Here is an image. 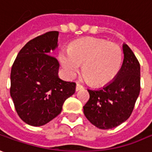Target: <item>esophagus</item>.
Segmentation results:
<instances>
[{
    "instance_id": "esophagus-1",
    "label": "esophagus",
    "mask_w": 152,
    "mask_h": 152,
    "mask_svg": "<svg viewBox=\"0 0 152 152\" xmlns=\"http://www.w3.org/2000/svg\"><path fill=\"white\" fill-rule=\"evenodd\" d=\"M83 88V86L82 85H80V84H78V83H77L76 84V91H78V90H80V89H82Z\"/></svg>"
}]
</instances>
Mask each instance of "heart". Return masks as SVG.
I'll use <instances>...</instances> for the list:
<instances>
[{
  "mask_svg": "<svg viewBox=\"0 0 152 152\" xmlns=\"http://www.w3.org/2000/svg\"><path fill=\"white\" fill-rule=\"evenodd\" d=\"M61 66L69 78L82 72L88 83L95 86L105 85L113 81L122 66L123 53L114 42L95 37H84L74 41L69 51L58 53Z\"/></svg>",
  "mask_w": 152,
  "mask_h": 152,
  "instance_id": "obj_1",
  "label": "heart"
}]
</instances>
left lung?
Wrapping results in <instances>:
<instances>
[{"label": "left lung", "instance_id": "1", "mask_svg": "<svg viewBox=\"0 0 152 152\" xmlns=\"http://www.w3.org/2000/svg\"><path fill=\"white\" fill-rule=\"evenodd\" d=\"M123 53V64L115 78L103 88L88 89L89 99L83 106V114L99 129H112L127 121L140 94V64L125 43Z\"/></svg>", "mask_w": 152, "mask_h": 152}]
</instances>
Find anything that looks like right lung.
I'll return each instance as SVG.
<instances>
[{
    "instance_id": "add662e5",
    "label": "right lung",
    "mask_w": 152,
    "mask_h": 152,
    "mask_svg": "<svg viewBox=\"0 0 152 152\" xmlns=\"http://www.w3.org/2000/svg\"><path fill=\"white\" fill-rule=\"evenodd\" d=\"M58 31L29 41L18 53L11 72L10 94L17 115L32 126L46 125L59 115L76 83L58 77L59 64L48 55L58 47Z\"/></svg>"
}]
</instances>
